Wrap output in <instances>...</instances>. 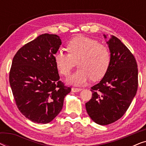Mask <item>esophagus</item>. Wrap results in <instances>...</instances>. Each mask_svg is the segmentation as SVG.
Instances as JSON below:
<instances>
[{
	"label": "esophagus",
	"mask_w": 146,
	"mask_h": 146,
	"mask_svg": "<svg viewBox=\"0 0 146 146\" xmlns=\"http://www.w3.org/2000/svg\"><path fill=\"white\" fill-rule=\"evenodd\" d=\"M82 88H72V91L74 92H80L82 90Z\"/></svg>",
	"instance_id": "1"
}]
</instances>
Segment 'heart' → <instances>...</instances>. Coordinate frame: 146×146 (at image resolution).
<instances>
[{
	"instance_id": "heart-1",
	"label": "heart",
	"mask_w": 146,
	"mask_h": 146,
	"mask_svg": "<svg viewBox=\"0 0 146 146\" xmlns=\"http://www.w3.org/2000/svg\"><path fill=\"white\" fill-rule=\"evenodd\" d=\"M69 54L59 50L54 55V62L59 72L68 76L75 65V61L80 68L76 71L67 82L70 84L81 86L92 78L98 80L102 78L108 70L110 55L108 50L98 41L84 36H78L66 44Z\"/></svg>"
}]
</instances>
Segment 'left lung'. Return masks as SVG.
Instances as JSON below:
<instances>
[{"label":"left lung","mask_w":146,"mask_h":146,"mask_svg":"<svg viewBox=\"0 0 146 146\" xmlns=\"http://www.w3.org/2000/svg\"><path fill=\"white\" fill-rule=\"evenodd\" d=\"M104 36L106 38V35ZM106 43L110 52L108 70L102 80L91 88L92 96L86 103L91 119L104 125L113 123L123 116L138 86V70L133 55L114 36H111Z\"/></svg>","instance_id":"8db88e82"}]
</instances>
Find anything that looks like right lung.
I'll return each mask as SVG.
<instances>
[{
    "instance_id": "1",
    "label": "right lung",
    "mask_w": 146,
    "mask_h": 146,
    "mask_svg": "<svg viewBox=\"0 0 146 146\" xmlns=\"http://www.w3.org/2000/svg\"><path fill=\"white\" fill-rule=\"evenodd\" d=\"M62 44L56 35L43 34L21 48L13 58L9 82L16 104L30 120L50 122L71 91L60 80L54 55Z\"/></svg>"
}]
</instances>
